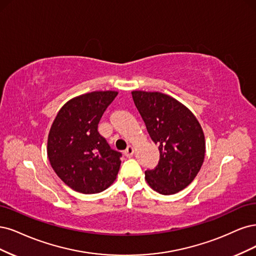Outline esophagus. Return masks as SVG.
I'll return each instance as SVG.
<instances>
[{
    "label": "esophagus",
    "instance_id": "obj_1",
    "mask_svg": "<svg viewBox=\"0 0 256 256\" xmlns=\"http://www.w3.org/2000/svg\"><path fill=\"white\" fill-rule=\"evenodd\" d=\"M133 154H134V148L132 146H128L126 148V150L124 151V155L126 156L128 158H132V156H133Z\"/></svg>",
    "mask_w": 256,
    "mask_h": 256
}]
</instances>
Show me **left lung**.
Wrapping results in <instances>:
<instances>
[{
	"label": "left lung",
	"instance_id": "8db88e82",
	"mask_svg": "<svg viewBox=\"0 0 256 256\" xmlns=\"http://www.w3.org/2000/svg\"><path fill=\"white\" fill-rule=\"evenodd\" d=\"M151 139L158 146L160 162L144 172L148 184L162 194H173L190 184L204 162L205 139L194 114L162 92H132Z\"/></svg>",
	"mask_w": 256,
	"mask_h": 256
}]
</instances>
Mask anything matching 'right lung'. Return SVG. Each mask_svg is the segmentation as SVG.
<instances>
[{"label":"right lung","mask_w":256,"mask_h":256,"mask_svg":"<svg viewBox=\"0 0 256 256\" xmlns=\"http://www.w3.org/2000/svg\"><path fill=\"white\" fill-rule=\"evenodd\" d=\"M117 92L71 98L57 114L48 137V158L62 182L82 194H98L116 180L122 154L112 150L98 124Z\"/></svg>","instance_id":"add662e5"}]
</instances>
